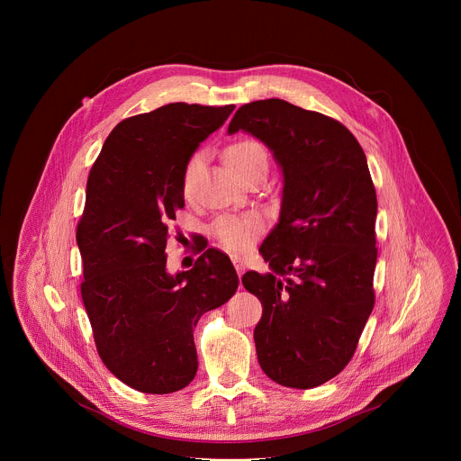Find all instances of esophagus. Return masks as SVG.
Wrapping results in <instances>:
<instances>
[{
    "mask_svg": "<svg viewBox=\"0 0 461 461\" xmlns=\"http://www.w3.org/2000/svg\"><path fill=\"white\" fill-rule=\"evenodd\" d=\"M231 262H233V267H235V270H237V274H239V277L244 274V270H246V262H244V258L240 257V255H231Z\"/></svg>",
    "mask_w": 461,
    "mask_h": 461,
    "instance_id": "34e87169",
    "label": "esophagus"
}]
</instances>
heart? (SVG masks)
I'll return each instance as SVG.
<instances>
[{
    "instance_id": "1",
    "label": "heart",
    "mask_w": 461,
    "mask_h": 461,
    "mask_svg": "<svg viewBox=\"0 0 461 461\" xmlns=\"http://www.w3.org/2000/svg\"><path fill=\"white\" fill-rule=\"evenodd\" d=\"M265 160L268 162L267 149L262 148L255 140H237L226 149V164L228 167L239 175L249 166ZM203 164V153H194L182 173V191L184 194L191 193V185L194 180V175L199 173V167ZM265 219L262 215L251 212V213H240V215H221L212 224V235L228 249L231 251H244L248 249L257 237L265 231Z\"/></svg>"
}]
</instances>
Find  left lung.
I'll use <instances>...</instances> for the list:
<instances>
[{"instance_id": "8db88e82", "label": "left lung", "mask_w": 461, "mask_h": 461, "mask_svg": "<svg viewBox=\"0 0 461 461\" xmlns=\"http://www.w3.org/2000/svg\"><path fill=\"white\" fill-rule=\"evenodd\" d=\"M237 131L265 142L285 176L279 224L258 249L272 272L242 276L262 304L257 359L276 383L313 388L348 365L375 301L366 157L341 122L279 98L239 107L228 133Z\"/></svg>"}]
</instances>
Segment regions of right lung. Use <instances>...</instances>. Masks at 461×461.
<instances>
[{
    "label": "right lung",
    "instance_id": "right-lung-1",
    "mask_svg": "<svg viewBox=\"0 0 461 461\" xmlns=\"http://www.w3.org/2000/svg\"><path fill=\"white\" fill-rule=\"evenodd\" d=\"M233 109L176 102L125 118L91 167L77 228L82 299L104 365L139 392L169 393L193 381V328L239 286L230 257L215 248L187 272L166 270L184 167Z\"/></svg>",
    "mask_w": 461,
    "mask_h": 461
}]
</instances>
